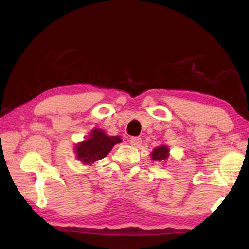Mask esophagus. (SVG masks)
Returning <instances> with one entry per match:
<instances>
[{"label": "esophagus", "mask_w": 249, "mask_h": 249, "mask_svg": "<svg viewBox=\"0 0 249 249\" xmlns=\"http://www.w3.org/2000/svg\"><path fill=\"white\" fill-rule=\"evenodd\" d=\"M129 142H130V145H133V146H135V147H138V146L142 145V141L141 137L135 136V137H130Z\"/></svg>", "instance_id": "1"}]
</instances>
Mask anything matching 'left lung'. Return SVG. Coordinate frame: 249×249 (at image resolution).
<instances>
[{
  "label": "left lung",
  "mask_w": 249,
  "mask_h": 249,
  "mask_svg": "<svg viewBox=\"0 0 249 249\" xmlns=\"http://www.w3.org/2000/svg\"><path fill=\"white\" fill-rule=\"evenodd\" d=\"M168 153H169V149L166 146H160L155 148L151 153V158L154 160H158V161H161V160H165L168 157Z\"/></svg>",
  "instance_id": "1"
}]
</instances>
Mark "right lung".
<instances>
[{"label":"right lung","mask_w":249,"mask_h":249,"mask_svg":"<svg viewBox=\"0 0 249 249\" xmlns=\"http://www.w3.org/2000/svg\"><path fill=\"white\" fill-rule=\"evenodd\" d=\"M121 142V138L117 136H107L103 130H92L89 140L82 142L81 144L75 146L77 158L83 163H92L104 158L113 146Z\"/></svg>","instance_id":"obj_1"}]
</instances>
